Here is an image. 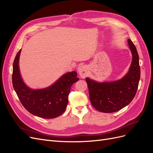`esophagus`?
Segmentation results:
<instances>
[{"label":"esophagus","mask_w":153,"mask_h":153,"mask_svg":"<svg viewBox=\"0 0 153 153\" xmlns=\"http://www.w3.org/2000/svg\"><path fill=\"white\" fill-rule=\"evenodd\" d=\"M78 72L80 77L85 78L87 75V67L85 65H80L78 68Z\"/></svg>","instance_id":"1"}]
</instances>
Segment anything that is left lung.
Instances as JSON below:
<instances>
[{"label": "left lung", "mask_w": 153, "mask_h": 153, "mask_svg": "<svg viewBox=\"0 0 153 153\" xmlns=\"http://www.w3.org/2000/svg\"><path fill=\"white\" fill-rule=\"evenodd\" d=\"M128 45L132 54V61L128 73L121 79L110 82H96L85 78L92 105L97 110L112 113L128 105L135 97L140 78L139 57L130 39Z\"/></svg>", "instance_id": "left-lung-1"}]
</instances>
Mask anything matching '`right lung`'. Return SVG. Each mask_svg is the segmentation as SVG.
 I'll return each instance as SVG.
<instances>
[{
	"label": "right lung",
	"instance_id": "right-lung-1",
	"mask_svg": "<svg viewBox=\"0 0 153 153\" xmlns=\"http://www.w3.org/2000/svg\"><path fill=\"white\" fill-rule=\"evenodd\" d=\"M22 49L16 54L13 66V88L25 108L32 115L45 119H53L65 111L68 95L74 83L78 81L76 71L64 74L51 85L33 89L25 84L20 71L19 59Z\"/></svg>",
	"mask_w": 153,
	"mask_h": 153
}]
</instances>
